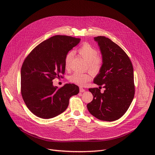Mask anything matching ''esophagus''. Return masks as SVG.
Returning <instances> with one entry per match:
<instances>
[{"mask_svg": "<svg viewBox=\"0 0 155 155\" xmlns=\"http://www.w3.org/2000/svg\"><path fill=\"white\" fill-rule=\"evenodd\" d=\"M85 92V90L84 88H82V87H80V92Z\"/></svg>", "mask_w": 155, "mask_h": 155, "instance_id": "esophagus-1", "label": "esophagus"}]
</instances>
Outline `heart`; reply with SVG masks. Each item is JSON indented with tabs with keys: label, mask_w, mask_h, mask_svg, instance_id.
I'll use <instances>...</instances> for the list:
<instances>
[{
	"label": "heart",
	"mask_w": 155,
	"mask_h": 155,
	"mask_svg": "<svg viewBox=\"0 0 155 155\" xmlns=\"http://www.w3.org/2000/svg\"><path fill=\"white\" fill-rule=\"evenodd\" d=\"M78 53L87 62L88 68L92 73L99 72L103 64V58L101 55L97 54L96 49L88 43H84L78 49ZM72 53H69L65 57L64 67L67 70L70 69ZM91 80V76L88 73L75 72L69 77L71 82L84 86Z\"/></svg>",
	"instance_id": "heart-1"
}]
</instances>
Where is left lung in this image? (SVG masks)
<instances>
[{"instance_id":"obj_1","label":"left lung","mask_w":155,"mask_h":155,"mask_svg":"<svg viewBox=\"0 0 155 155\" xmlns=\"http://www.w3.org/2000/svg\"><path fill=\"white\" fill-rule=\"evenodd\" d=\"M103 58L100 72L94 83L99 88H89L94 98L87 105L92 116L105 121H114L123 116L131 105L135 93L132 63L125 51L108 38H94ZM102 86L105 88L100 92Z\"/></svg>"}]
</instances>
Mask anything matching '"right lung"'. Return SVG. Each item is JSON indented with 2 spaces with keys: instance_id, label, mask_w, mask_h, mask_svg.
<instances>
[{
  "instance_id": "right-lung-1",
  "label": "right lung",
  "mask_w": 155,
  "mask_h": 155,
  "mask_svg": "<svg viewBox=\"0 0 155 155\" xmlns=\"http://www.w3.org/2000/svg\"><path fill=\"white\" fill-rule=\"evenodd\" d=\"M79 38L56 35L39 44L24 60L21 71V91L24 102L34 114L43 119L56 117L68 106L69 99L79 92L73 84L61 88L53 80L64 75V60Z\"/></svg>"
}]
</instances>
